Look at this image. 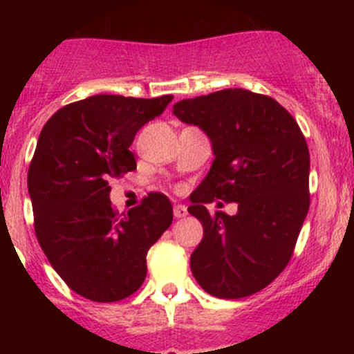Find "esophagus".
Wrapping results in <instances>:
<instances>
[{"instance_id":"esophagus-1","label":"esophagus","mask_w":354,"mask_h":354,"mask_svg":"<svg viewBox=\"0 0 354 354\" xmlns=\"http://www.w3.org/2000/svg\"><path fill=\"white\" fill-rule=\"evenodd\" d=\"M173 214H174V217H176V219H181V217H185L188 214V210H187V207L185 205H181V203H178V205H174V209H173Z\"/></svg>"}]
</instances>
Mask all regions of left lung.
<instances>
[{
  "instance_id": "obj_1",
  "label": "left lung",
  "mask_w": 354,
  "mask_h": 354,
  "mask_svg": "<svg viewBox=\"0 0 354 354\" xmlns=\"http://www.w3.org/2000/svg\"><path fill=\"white\" fill-rule=\"evenodd\" d=\"M173 114L209 137L214 162L190 195L203 226L190 257L203 291L236 299L269 286L288 266L308 214L310 154L295 118L269 95L224 88L183 99ZM236 201L234 216L206 210Z\"/></svg>"
}]
</instances>
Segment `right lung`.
I'll return each mask as SVG.
<instances>
[{
	"label": "right lung",
	"instance_id": "add662e5",
	"mask_svg": "<svg viewBox=\"0 0 354 354\" xmlns=\"http://www.w3.org/2000/svg\"><path fill=\"white\" fill-rule=\"evenodd\" d=\"M173 95L135 99L99 94L56 111L39 135L28 195L39 245L77 295L120 301L142 286L149 248L173 223V205L149 194L118 214L109 180L137 169L128 149Z\"/></svg>",
	"mask_w": 354,
	"mask_h": 354
}]
</instances>
